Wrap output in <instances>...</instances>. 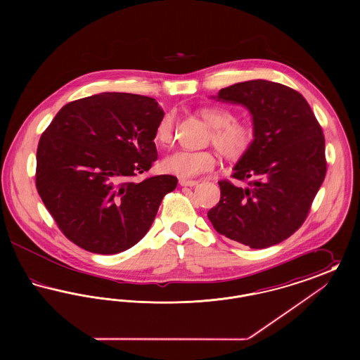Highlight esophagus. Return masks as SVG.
I'll return each instance as SVG.
<instances>
[{
  "label": "esophagus",
  "instance_id": "esophagus-1",
  "mask_svg": "<svg viewBox=\"0 0 360 360\" xmlns=\"http://www.w3.org/2000/svg\"><path fill=\"white\" fill-rule=\"evenodd\" d=\"M179 185H181V186L193 188V186H197L198 182H197V181H190V179H179Z\"/></svg>",
  "mask_w": 360,
  "mask_h": 360
}]
</instances>
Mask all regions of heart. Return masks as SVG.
Returning <instances> with one entry per match:
<instances>
[{"mask_svg":"<svg viewBox=\"0 0 360 360\" xmlns=\"http://www.w3.org/2000/svg\"><path fill=\"white\" fill-rule=\"evenodd\" d=\"M198 115L212 128L210 140L216 150L226 159H239L247 154L254 141L252 129L239 121L235 115L223 106H205ZM174 112H166L155 127V141L159 146H167L174 136ZM216 165V158L210 151L178 150L163 158L160 166L167 174L188 179L210 172Z\"/></svg>","mask_w":360,"mask_h":360,"instance_id":"1","label":"heart"}]
</instances>
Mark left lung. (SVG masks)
I'll return each mask as SVG.
<instances>
[{"mask_svg": "<svg viewBox=\"0 0 360 360\" xmlns=\"http://www.w3.org/2000/svg\"><path fill=\"white\" fill-rule=\"evenodd\" d=\"M217 101L248 109L254 141L233 167L240 188L220 181L219 204L207 212L214 229L250 248H267L305 221L326 178V139L307 100L266 79L224 87Z\"/></svg>", "mask_w": 360, "mask_h": 360, "instance_id": "1", "label": "left lung"}]
</instances>
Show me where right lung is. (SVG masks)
I'll return each mask as SVG.
<instances>
[{"label":"right lung","mask_w":360,"mask_h":360,"mask_svg":"<svg viewBox=\"0 0 360 360\" xmlns=\"http://www.w3.org/2000/svg\"><path fill=\"white\" fill-rule=\"evenodd\" d=\"M151 97L100 93L65 105L40 137L36 188L59 229L93 254H119L143 239L172 175L132 178L158 159Z\"/></svg>","instance_id":"1"}]
</instances>
